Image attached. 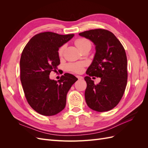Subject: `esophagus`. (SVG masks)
Wrapping results in <instances>:
<instances>
[{"label":"esophagus","mask_w":148,"mask_h":148,"mask_svg":"<svg viewBox=\"0 0 148 148\" xmlns=\"http://www.w3.org/2000/svg\"><path fill=\"white\" fill-rule=\"evenodd\" d=\"M77 78L78 79H82L83 78V77H82V76H77Z\"/></svg>","instance_id":"34e87169"}]
</instances>
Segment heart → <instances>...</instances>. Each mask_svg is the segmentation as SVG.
I'll use <instances>...</instances> for the list:
<instances>
[{
    "mask_svg": "<svg viewBox=\"0 0 148 148\" xmlns=\"http://www.w3.org/2000/svg\"><path fill=\"white\" fill-rule=\"evenodd\" d=\"M75 44L79 51H82V49L86 47H91V42L89 40L86 38H79L75 41ZM65 49V46H62L58 51V54L60 57L63 55V53ZM84 64L82 63H72L70 64L67 65V69L69 70L72 71L74 73H79L82 72L83 70Z\"/></svg>",
    "mask_w": 148,
    "mask_h": 148,
    "instance_id": "b5f03b06",
    "label": "heart"
}]
</instances>
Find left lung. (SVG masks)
<instances>
[{
	"label": "left lung",
	"mask_w": 148,
	"mask_h": 148,
	"mask_svg": "<svg viewBox=\"0 0 148 148\" xmlns=\"http://www.w3.org/2000/svg\"><path fill=\"white\" fill-rule=\"evenodd\" d=\"M95 44L96 53L86 71L84 96L89 108L97 112L108 111L117 106L123 95L127 83V59L125 49L110 31L95 29L79 34ZM101 78L95 85L90 77Z\"/></svg>",
	"instance_id": "8db88e82"
}]
</instances>
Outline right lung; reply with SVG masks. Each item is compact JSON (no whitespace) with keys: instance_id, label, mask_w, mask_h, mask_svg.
<instances>
[{"instance_id":"1","label":"right lung","mask_w":148,"mask_h":148,"mask_svg":"<svg viewBox=\"0 0 148 148\" xmlns=\"http://www.w3.org/2000/svg\"><path fill=\"white\" fill-rule=\"evenodd\" d=\"M73 36V34L39 33L22 52L20 80L25 96L29 106L42 115H54L65 108L67 92L78 79L70 73H65L57 82L49 78L50 73L60 64L59 48Z\"/></svg>"}]
</instances>
